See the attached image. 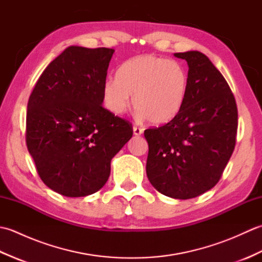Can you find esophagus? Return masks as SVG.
<instances>
[{"label":"esophagus","mask_w":262,"mask_h":262,"mask_svg":"<svg viewBox=\"0 0 262 262\" xmlns=\"http://www.w3.org/2000/svg\"><path fill=\"white\" fill-rule=\"evenodd\" d=\"M133 132H134V135L136 136H140L143 134V128H140V127H134L133 128Z\"/></svg>","instance_id":"1"}]
</instances>
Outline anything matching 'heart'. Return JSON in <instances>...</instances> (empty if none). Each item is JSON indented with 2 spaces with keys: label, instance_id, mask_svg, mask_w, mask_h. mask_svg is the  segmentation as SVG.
I'll return each mask as SVG.
<instances>
[{
  "label": "heart",
  "instance_id": "heart-1",
  "mask_svg": "<svg viewBox=\"0 0 262 262\" xmlns=\"http://www.w3.org/2000/svg\"><path fill=\"white\" fill-rule=\"evenodd\" d=\"M188 88V71L181 63L146 54L122 63L117 79L103 82L102 97L110 113L120 115L133 96V107L140 118H147L153 125H164L179 115Z\"/></svg>",
  "mask_w": 262,
  "mask_h": 262
}]
</instances>
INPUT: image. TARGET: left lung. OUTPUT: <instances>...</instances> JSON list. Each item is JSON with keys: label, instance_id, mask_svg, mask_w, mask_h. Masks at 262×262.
Masks as SVG:
<instances>
[{"label": "left lung", "instance_id": "1", "mask_svg": "<svg viewBox=\"0 0 262 262\" xmlns=\"http://www.w3.org/2000/svg\"><path fill=\"white\" fill-rule=\"evenodd\" d=\"M174 56L188 63L187 99L173 120L144 132L146 174L159 192L190 199L220 181L234 151L237 108L224 76L206 55L190 51Z\"/></svg>", "mask_w": 262, "mask_h": 262}]
</instances>
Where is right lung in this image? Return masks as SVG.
Masks as SVG:
<instances>
[{"label":"right lung","mask_w":262,"mask_h":262,"mask_svg":"<svg viewBox=\"0 0 262 262\" xmlns=\"http://www.w3.org/2000/svg\"><path fill=\"white\" fill-rule=\"evenodd\" d=\"M113 48L70 46L29 97L26 142L45 185L66 197L100 190L110 162L133 136L129 121L102 107Z\"/></svg>","instance_id":"add662e5"}]
</instances>
